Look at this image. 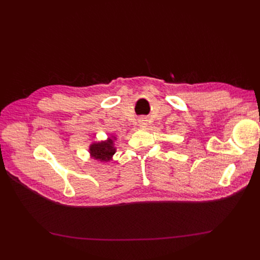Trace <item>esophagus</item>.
I'll use <instances>...</instances> for the list:
<instances>
[{
	"instance_id": "obj_1",
	"label": "esophagus",
	"mask_w": 260,
	"mask_h": 260,
	"mask_svg": "<svg viewBox=\"0 0 260 260\" xmlns=\"http://www.w3.org/2000/svg\"><path fill=\"white\" fill-rule=\"evenodd\" d=\"M139 125L141 128H145L147 125V120L146 118H141V119L139 120Z\"/></svg>"
}]
</instances>
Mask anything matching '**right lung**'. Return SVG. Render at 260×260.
<instances>
[{
  "label": "right lung",
  "instance_id": "obj_1",
  "mask_svg": "<svg viewBox=\"0 0 260 260\" xmlns=\"http://www.w3.org/2000/svg\"><path fill=\"white\" fill-rule=\"evenodd\" d=\"M89 152L91 157H93L94 159L101 161H109L112 159L113 155L116 153V147L114 146L113 138H108L106 141H101V142L92 143L90 145Z\"/></svg>",
  "mask_w": 260,
  "mask_h": 260
}]
</instances>
